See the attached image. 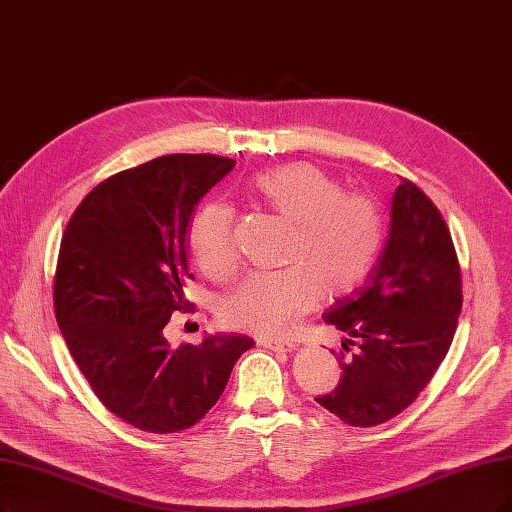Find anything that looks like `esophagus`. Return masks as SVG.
<instances>
[{
    "instance_id": "1",
    "label": "esophagus",
    "mask_w": 512,
    "mask_h": 512,
    "mask_svg": "<svg viewBox=\"0 0 512 512\" xmlns=\"http://www.w3.org/2000/svg\"><path fill=\"white\" fill-rule=\"evenodd\" d=\"M257 344H259L261 348H268V350H274V352H291V350H295V344H293V342H287V339L259 337Z\"/></svg>"
}]
</instances>
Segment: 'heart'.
Segmentation results:
<instances>
[{
  "label": "heart",
  "mask_w": 512,
  "mask_h": 512,
  "mask_svg": "<svg viewBox=\"0 0 512 512\" xmlns=\"http://www.w3.org/2000/svg\"><path fill=\"white\" fill-rule=\"evenodd\" d=\"M253 185L278 217L293 223L285 249L291 268L249 276L223 299L219 316L225 327L276 337L308 314L320 295H344L369 274L386 221L373 196L346 192L335 177L306 162L261 173ZM234 227V211L223 202L202 204L189 221V249L208 276L236 272Z\"/></svg>",
  "instance_id": "b5f03b06"
}]
</instances>
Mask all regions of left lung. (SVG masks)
<instances>
[{
  "label": "left lung",
  "mask_w": 512,
  "mask_h": 512,
  "mask_svg": "<svg viewBox=\"0 0 512 512\" xmlns=\"http://www.w3.org/2000/svg\"><path fill=\"white\" fill-rule=\"evenodd\" d=\"M390 234L369 278L323 314L348 337L342 380L316 403L339 420L371 428L407 409L428 386L451 346L462 310L460 261L449 227L422 189L403 179Z\"/></svg>",
  "instance_id": "8db88e82"
}]
</instances>
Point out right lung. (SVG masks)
<instances>
[{"instance_id": "right-lung-1", "label": "right lung", "mask_w": 512, "mask_h": 512, "mask_svg": "<svg viewBox=\"0 0 512 512\" xmlns=\"http://www.w3.org/2000/svg\"><path fill=\"white\" fill-rule=\"evenodd\" d=\"M236 166L213 154H170L99 183L71 215L54 274V314L75 365L120 420L168 434L198 424L225 390L244 335L173 348L170 314L187 312V223Z\"/></svg>"}]
</instances>
